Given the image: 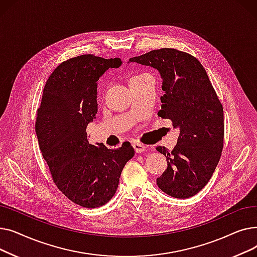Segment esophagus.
Wrapping results in <instances>:
<instances>
[{
  "instance_id": "34e87169",
  "label": "esophagus",
  "mask_w": 257,
  "mask_h": 257,
  "mask_svg": "<svg viewBox=\"0 0 257 257\" xmlns=\"http://www.w3.org/2000/svg\"><path fill=\"white\" fill-rule=\"evenodd\" d=\"M132 147H133L134 151H136L137 153H142V152H144V151L146 150V148H147L145 145H143V144H141V143H133V144H132Z\"/></svg>"
}]
</instances>
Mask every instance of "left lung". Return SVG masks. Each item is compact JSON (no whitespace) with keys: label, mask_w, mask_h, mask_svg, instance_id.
Masks as SVG:
<instances>
[{"label":"left lung","mask_w":257,"mask_h":257,"mask_svg":"<svg viewBox=\"0 0 257 257\" xmlns=\"http://www.w3.org/2000/svg\"><path fill=\"white\" fill-rule=\"evenodd\" d=\"M157 70L163 79L161 110L158 115L179 129L172 151L156 147L168 160V168L156 179L167 195L186 199L198 194L211 178L220 160L224 140V113L208 75L200 61L175 49L153 50L133 57Z\"/></svg>","instance_id":"1"}]
</instances>
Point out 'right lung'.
Segmentation results:
<instances>
[{
    "instance_id": "right-lung-1",
    "label": "right lung",
    "mask_w": 257,
    "mask_h": 257,
    "mask_svg": "<svg viewBox=\"0 0 257 257\" xmlns=\"http://www.w3.org/2000/svg\"><path fill=\"white\" fill-rule=\"evenodd\" d=\"M121 63L120 58L91 54L62 62L49 77L37 109L35 131L53 180L64 196L82 207L106 204L134 156L130 143L107 149L102 143L90 145L86 133L98 112V80Z\"/></svg>"
}]
</instances>
